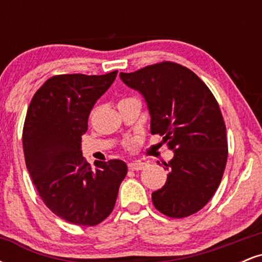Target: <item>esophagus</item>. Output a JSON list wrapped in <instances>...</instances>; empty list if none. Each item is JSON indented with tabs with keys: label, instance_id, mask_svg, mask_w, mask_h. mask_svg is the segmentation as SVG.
<instances>
[{
	"label": "esophagus",
	"instance_id": "esophagus-1",
	"mask_svg": "<svg viewBox=\"0 0 262 262\" xmlns=\"http://www.w3.org/2000/svg\"><path fill=\"white\" fill-rule=\"evenodd\" d=\"M128 167L132 171H140L145 167V162H130L128 164Z\"/></svg>",
	"mask_w": 262,
	"mask_h": 262
}]
</instances>
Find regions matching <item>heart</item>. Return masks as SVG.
Returning a JSON list of instances; mask_svg holds the SVG:
<instances>
[{
  "instance_id": "heart-1",
  "label": "heart",
  "mask_w": 262,
  "mask_h": 262,
  "mask_svg": "<svg viewBox=\"0 0 262 262\" xmlns=\"http://www.w3.org/2000/svg\"><path fill=\"white\" fill-rule=\"evenodd\" d=\"M128 144L129 145H132V144H134V140H128Z\"/></svg>"
}]
</instances>
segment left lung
I'll use <instances>...</instances> for the list:
<instances>
[{"label":"left lung","mask_w":262,"mask_h":262,"mask_svg":"<svg viewBox=\"0 0 262 262\" xmlns=\"http://www.w3.org/2000/svg\"><path fill=\"white\" fill-rule=\"evenodd\" d=\"M121 79L145 98L151 134L175 151L152 204L170 218L194 214L217 191L227 165V129L217 100L193 71L172 61L121 73Z\"/></svg>","instance_id":"1"}]
</instances>
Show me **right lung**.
<instances>
[{"label":"right lung","mask_w":262,"mask_h":262,"mask_svg":"<svg viewBox=\"0 0 262 262\" xmlns=\"http://www.w3.org/2000/svg\"><path fill=\"white\" fill-rule=\"evenodd\" d=\"M117 73L55 75L34 93L27 111V169L45 206L69 223L93 227L103 222L127 175L122 160L96 161L92 169L81 151L90 112Z\"/></svg>","instance_id":"add662e5"}]
</instances>
